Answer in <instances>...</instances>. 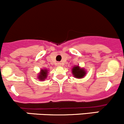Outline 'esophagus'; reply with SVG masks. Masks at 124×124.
I'll return each mask as SVG.
<instances>
[{"label": "esophagus", "instance_id": "1", "mask_svg": "<svg viewBox=\"0 0 124 124\" xmlns=\"http://www.w3.org/2000/svg\"><path fill=\"white\" fill-rule=\"evenodd\" d=\"M57 65H58L59 66H60L62 65V63H61V62H58V63H57Z\"/></svg>", "mask_w": 124, "mask_h": 124}]
</instances>
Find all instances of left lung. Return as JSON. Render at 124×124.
I'll return each mask as SVG.
<instances>
[{
	"label": "left lung",
	"instance_id": "1",
	"mask_svg": "<svg viewBox=\"0 0 124 124\" xmlns=\"http://www.w3.org/2000/svg\"><path fill=\"white\" fill-rule=\"evenodd\" d=\"M71 71L73 76L76 78H83L86 76L87 72L85 68H81L79 65H74V67H72Z\"/></svg>",
	"mask_w": 124,
	"mask_h": 124
}]
</instances>
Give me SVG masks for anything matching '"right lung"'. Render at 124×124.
<instances>
[{"label": "right lung", "mask_w": 124, "mask_h": 124, "mask_svg": "<svg viewBox=\"0 0 124 124\" xmlns=\"http://www.w3.org/2000/svg\"><path fill=\"white\" fill-rule=\"evenodd\" d=\"M48 70H47V68H45V69H42L41 68L40 70V72L38 74V80L41 81L44 80L45 79H46L47 77V75H48Z\"/></svg>", "instance_id": "add662e5"}]
</instances>
